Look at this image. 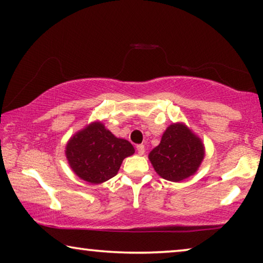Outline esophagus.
<instances>
[{
  "label": "esophagus",
  "instance_id": "obj_1",
  "mask_svg": "<svg viewBox=\"0 0 263 263\" xmlns=\"http://www.w3.org/2000/svg\"><path fill=\"white\" fill-rule=\"evenodd\" d=\"M136 151H137V153H139L140 155H143L144 152H145L144 145H143V144H137V145H136Z\"/></svg>",
  "mask_w": 263,
  "mask_h": 263
}]
</instances>
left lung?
<instances>
[{"label":"left lung","instance_id":"obj_1","mask_svg":"<svg viewBox=\"0 0 263 263\" xmlns=\"http://www.w3.org/2000/svg\"><path fill=\"white\" fill-rule=\"evenodd\" d=\"M203 156V144L199 137L183 124H172L160 144L151 152L149 160L161 177L179 182L197 171Z\"/></svg>","mask_w":263,"mask_h":263}]
</instances>
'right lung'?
<instances>
[{
    "instance_id": "1",
    "label": "right lung",
    "mask_w": 263,
    "mask_h": 263,
    "mask_svg": "<svg viewBox=\"0 0 263 263\" xmlns=\"http://www.w3.org/2000/svg\"><path fill=\"white\" fill-rule=\"evenodd\" d=\"M134 154L127 140L118 139L95 122L70 139L66 155L72 171L90 183L104 182L118 174L124 157Z\"/></svg>"
}]
</instances>
